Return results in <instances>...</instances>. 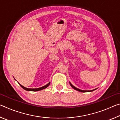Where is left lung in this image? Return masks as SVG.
Here are the masks:
<instances>
[{
  "instance_id": "obj_1",
  "label": "left lung",
  "mask_w": 120,
  "mask_h": 120,
  "mask_svg": "<svg viewBox=\"0 0 120 120\" xmlns=\"http://www.w3.org/2000/svg\"><path fill=\"white\" fill-rule=\"evenodd\" d=\"M69 83H70V86H71L73 88H74V89H75V90L79 91V92H83V93H84V92H92V91H94V90H95V89H93V90H81V89L77 88H76V87H75L74 86H73V85L71 84L70 82H69Z\"/></svg>"
}]
</instances>
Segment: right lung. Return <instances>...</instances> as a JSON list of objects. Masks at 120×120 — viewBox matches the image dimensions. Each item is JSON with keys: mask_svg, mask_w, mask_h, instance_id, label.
Returning <instances> with one entry per match:
<instances>
[{"mask_svg": "<svg viewBox=\"0 0 120 120\" xmlns=\"http://www.w3.org/2000/svg\"><path fill=\"white\" fill-rule=\"evenodd\" d=\"M19 85L21 86L22 88H23L24 89H25V90H27V91H32V92H35V91H39V90H42V89H44L46 88V87H48L49 86L50 84V82H49L48 83V84H46V85H45V86H44L43 87H40V88H26V87H24L23 86H22V85H21L19 84Z\"/></svg>", "mask_w": 120, "mask_h": 120, "instance_id": "add662e5", "label": "right lung"}]
</instances>
